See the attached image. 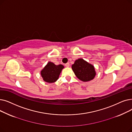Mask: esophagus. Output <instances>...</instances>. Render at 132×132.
I'll return each instance as SVG.
<instances>
[{
    "mask_svg": "<svg viewBox=\"0 0 132 132\" xmlns=\"http://www.w3.org/2000/svg\"><path fill=\"white\" fill-rule=\"evenodd\" d=\"M64 65L66 67H69L70 66V64H69V63H65V64H64Z\"/></svg>",
    "mask_w": 132,
    "mask_h": 132,
    "instance_id": "esophagus-1",
    "label": "esophagus"
}]
</instances>
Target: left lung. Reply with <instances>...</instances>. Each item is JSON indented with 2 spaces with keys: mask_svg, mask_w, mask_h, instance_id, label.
<instances>
[{
  "mask_svg": "<svg viewBox=\"0 0 132 132\" xmlns=\"http://www.w3.org/2000/svg\"><path fill=\"white\" fill-rule=\"evenodd\" d=\"M72 69L76 77L83 81L93 79L96 75L94 67L82 59L75 61L72 65Z\"/></svg>",
  "mask_w": 132,
  "mask_h": 132,
  "instance_id": "obj_1",
  "label": "left lung"
}]
</instances>
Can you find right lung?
I'll return each mask as SVG.
<instances>
[{"label": "right lung", "instance_id": "obj_1", "mask_svg": "<svg viewBox=\"0 0 132 132\" xmlns=\"http://www.w3.org/2000/svg\"><path fill=\"white\" fill-rule=\"evenodd\" d=\"M63 68L64 66L62 64L56 65L53 63L49 62L41 71V76L46 82L54 83L59 78V75Z\"/></svg>", "mask_w": 132, "mask_h": 132}]
</instances>
